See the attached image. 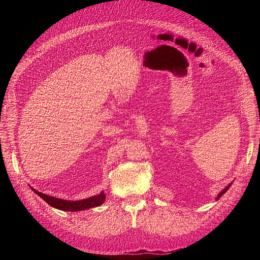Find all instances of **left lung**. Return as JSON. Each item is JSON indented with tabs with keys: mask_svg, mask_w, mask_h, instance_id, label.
<instances>
[{
	"mask_svg": "<svg viewBox=\"0 0 260 260\" xmlns=\"http://www.w3.org/2000/svg\"><path fill=\"white\" fill-rule=\"evenodd\" d=\"M231 184H232V183H230L229 185H228V186H225V187L223 188V190H222L221 192H220V193L218 194V196H217V200H219V199H220V198H221V196H222V195H223V194H224V193H225V192H226L228 190H229V187L231 186Z\"/></svg>",
	"mask_w": 260,
	"mask_h": 260,
	"instance_id": "left-lung-1",
	"label": "left lung"
}]
</instances>
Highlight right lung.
I'll use <instances>...</instances> for the list:
<instances>
[{
    "label": "right lung",
    "instance_id": "right-lung-1",
    "mask_svg": "<svg viewBox=\"0 0 260 260\" xmlns=\"http://www.w3.org/2000/svg\"><path fill=\"white\" fill-rule=\"evenodd\" d=\"M31 188H32V191L36 194H38L42 200H44L46 203H48L49 205H51L54 208H57L59 210H64V211H79V210H85V209H89V208L98 207L105 202V198H106L105 193L102 191L99 195L91 196V198L85 199V200L65 201V200L53 198V196L43 194L41 192L35 190L34 187H31Z\"/></svg>",
    "mask_w": 260,
    "mask_h": 260
}]
</instances>
